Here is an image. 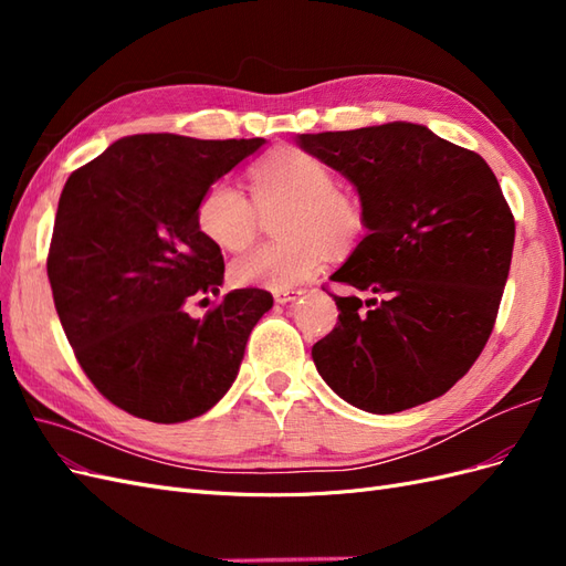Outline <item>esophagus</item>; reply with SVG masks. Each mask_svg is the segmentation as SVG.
I'll list each match as a JSON object with an SVG mask.
<instances>
[{
	"instance_id": "obj_1",
	"label": "esophagus",
	"mask_w": 566,
	"mask_h": 566,
	"mask_svg": "<svg viewBox=\"0 0 566 566\" xmlns=\"http://www.w3.org/2000/svg\"><path fill=\"white\" fill-rule=\"evenodd\" d=\"M306 290L302 287H290V290H273V300L279 304H287V302H295L297 297H302Z\"/></svg>"
}]
</instances>
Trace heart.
<instances>
[{
  "mask_svg": "<svg viewBox=\"0 0 566 566\" xmlns=\"http://www.w3.org/2000/svg\"><path fill=\"white\" fill-rule=\"evenodd\" d=\"M252 198L231 179L205 188L196 221L200 233L221 250L248 248L260 231V212L283 208L276 245H260L235 256L231 281L243 287L290 290L310 281L331 248L354 243L364 229V212L337 188L328 163L302 148L271 153L250 169Z\"/></svg>",
  "mask_w": 566,
  "mask_h": 566,
  "instance_id": "obj_1",
  "label": "heart"
}]
</instances>
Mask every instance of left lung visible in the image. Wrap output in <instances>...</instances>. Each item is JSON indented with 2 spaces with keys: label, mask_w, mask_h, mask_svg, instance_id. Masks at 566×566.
<instances>
[{
  "label": "left lung",
  "mask_w": 566,
  "mask_h": 566,
  "mask_svg": "<svg viewBox=\"0 0 566 566\" xmlns=\"http://www.w3.org/2000/svg\"><path fill=\"white\" fill-rule=\"evenodd\" d=\"M361 196L366 238L331 281L337 325L312 347L321 378L368 413L447 394L486 347L515 217L474 150L422 125L300 134Z\"/></svg>",
  "instance_id": "left-lung-1"
}]
</instances>
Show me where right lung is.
<instances>
[{"mask_svg": "<svg viewBox=\"0 0 566 566\" xmlns=\"http://www.w3.org/2000/svg\"><path fill=\"white\" fill-rule=\"evenodd\" d=\"M262 144L125 136L63 186L46 256L56 314L84 375L134 418L210 410L271 310L260 287L219 297L224 256L196 221L205 188ZM193 301L213 302L202 319L187 314Z\"/></svg>", "mask_w": 566, "mask_h": 566, "instance_id": "add662e5", "label": "right lung"}]
</instances>
